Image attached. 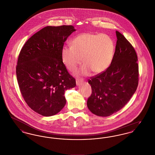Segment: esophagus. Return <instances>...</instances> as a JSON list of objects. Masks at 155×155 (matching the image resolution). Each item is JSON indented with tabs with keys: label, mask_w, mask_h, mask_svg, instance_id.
I'll return each instance as SVG.
<instances>
[{
	"label": "esophagus",
	"mask_w": 155,
	"mask_h": 155,
	"mask_svg": "<svg viewBox=\"0 0 155 155\" xmlns=\"http://www.w3.org/2000/svg\"><path fill=\"white\" fill-rule=\"evenodd\" d=\"M82 81H83L82 80L77 79V80H76V84H77V85H81V84H82Z\"/></svg>",
	"instance_id": "obj_1"
}]
</instances>
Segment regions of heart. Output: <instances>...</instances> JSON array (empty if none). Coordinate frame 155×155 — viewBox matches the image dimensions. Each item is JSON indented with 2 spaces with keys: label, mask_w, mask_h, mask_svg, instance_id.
<instances>
[{
  "label": "heart",
  "mask_w": 155,
  "mask_h": 155,
  "mask_svg": "<svg viewBox=\"0 0 155 155\" xmlns=\"http://www.w3.org/2000/svg\"><path fill=\"white\" fill-rule=\"evenodd\" d=\"M114 52L113 39L105 34L82 33L74 38L71 46L61 49V59L67 69L74 71L82 61L80 73L95 74L104 71L110 65Z\"/></svg>",
  "instance_id": "heart-1"
}]
</instances>
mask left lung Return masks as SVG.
<instances>
[{"instance_id": "obj_1", "label": "left lung", "mask_w": 155, "mask_h": 155, "mask_svg": "<svg viewBox=\"0 0 155 155\" xmlns=\"http://www.w3.org/2000/svg\"><path fill=\"white\" fill-rule=\"evenodd\" d=\"M116 33L117 40L110 66L88 80L92 94L87 106L98 116H109L121 109L138 85L137 54L124 36L117 31Z\"/></svg>"}]
</instances>
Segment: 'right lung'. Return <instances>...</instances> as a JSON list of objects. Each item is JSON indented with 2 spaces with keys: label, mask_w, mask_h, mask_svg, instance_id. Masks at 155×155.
Here are the masks:
<instances>
[{
  "label": "right lung",
  "mask_w": 155,
  "mask_h": 155,
  "mask_svg": "<svg viewBox=\"0 0 155 155\" xmlns=\"http://www.w3.org/2000/svg\"><path fill=\"white\" fill-rule=\"evenodd\" d=\"M75 31L73 25L44 27L28 39L18 56L16 75L21 95L42 116L58 113L66 103L65 91L76 85L61 59L64 43Z\"/></svg>",
  "instance_id": "add662e5"
}]
</instances>
